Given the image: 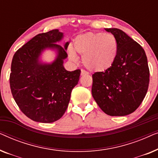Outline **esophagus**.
Masks as SVG:
<instances>
[{"label":"esophagus","instance_id":"1","mask_svg":"<svg viewBox=\"0 0 158 158\" xmlns=\"http://www.w3.org/2000/svg\"><path fill=\"white\" fill-rule=\"evenodd\" d=\"M88 74V73L87 71H85V70H81V75H87Z\"/></svg>","mask_w":158,"mask_h":158}]
</instances>
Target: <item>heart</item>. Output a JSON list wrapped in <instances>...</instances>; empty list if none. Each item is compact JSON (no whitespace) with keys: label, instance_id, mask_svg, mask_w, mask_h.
<instances>
[{"label":"heart","instance_id":"b5f03b06","mask_svg":"<svg viewBox=\"0 0 158 158\" xmlns=\"http://www.w3.org/2000/svg\"><path fill=\"white\" fill-rule=\"evenodd\" d=\"M69 57L77 61L76 53L83 56V63L88 70L101 72L111 68L117 56L118 42L113 34L87 32L78 35L73 47L68 48Z\"/></svg>","mask_w":158,"mask_h":158}]
</instances>
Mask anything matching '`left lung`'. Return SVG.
<instances>
[{
  "instance_id": "obj_1",
  "label": "left lung",
  "mask_w": 158,
  "mask_h": 158,
  "mask_svg": "<svg viewBox=\"0 0 158 158\" xmlns=\"http://www.w3.org/2000/svg\"><path fill=\"white\" fill-rule=\"evenodd\" d=\"M105 29L116 39L117 56L111 68L92 75V96L108 115L126 116L139 106L148 92V59L141 45L122 30Z\"/></svg>"
}]
</instances>
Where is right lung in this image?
<instances>
[{
    "label": "right lung",
    "mask_w": 158,
    "mask_h": 158,
    "mask_svg": "<svg viewBox=\"0 0 158 158\" xmlns=\"http://www.w3.org/2000/svg\"><path fill=\"white\" fill-rule=\"evenodd\" d=\"M62 36L58 29L39 34L13 57L9 78L12 96L21 111L34 122L52 123L60 119L68 106L73 88L78 83L81 70L70 72L63 66L69 43L64 47L56 44ZM46 48L58 52L51 64L38 61Z\"/></svg>",
    "instance_id": "add662e5"
}]
</instances>
